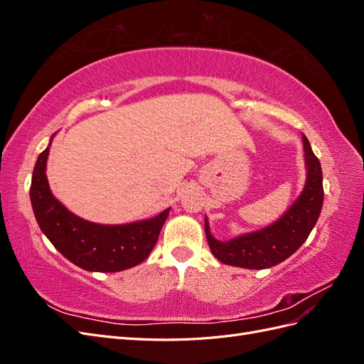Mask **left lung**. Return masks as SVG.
I'll return each mask as SVG.
<instances>
[{"instance_id": "left-lung-1", "label": "left lung", "mask_w": 364, "mask_h": 364, "mask_svg": "<svg viewBox=\"0 0 364 364\" xmlns=\"http://www.w3.org/2000/svg\"><path fill=\"white\" fill-rule=\"evenodd\" d=\"M302 138L308 170L305 188L299 199L277 223L258 232L222 243L209 232L208 220H205L208 245L218 261L243 269H267L287 259L310 235L323 205L322 167L306 136Z\"/></svg>"}]
</instances>
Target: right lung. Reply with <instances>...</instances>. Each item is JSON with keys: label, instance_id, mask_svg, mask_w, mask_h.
I'll return each instance as SVG.
<instances>
[{"label": "right lung", "instance_id": "1", "mask_svg": "<svg viewBox=\"0 0 364 364\" xmlns=\"http://www.w3.org/2000/svg\"><path fill=\"white\" fill-rule=\"evenodd\" d=\"M48 151L50 146L36 161L30 199L39 228L53 246L75 266L90 272H121L144 261L156 245L168 209L155 218L130 225L86 222L53 197L46 174Z\"/></svg>", "mask_w": 364, "mask_h": 364}]
</instances>
